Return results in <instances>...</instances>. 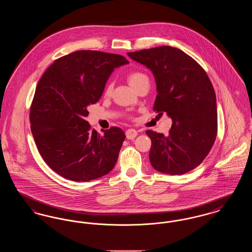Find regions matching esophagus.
I'll use <instances>...</instances> for the list:
<instances>
[{"instance_id": "esophagus-1", "label": "esophagus", "mask_w": 252, "mask_h": 252, "mask_svg": "<svg viewBox=\"0 0 252 252\" xmlns=\"http://www.w3.org/2000/svg\"><path fill=\"white\" fill-rule=\"evenodd\" d=\"M137 135H138V132L136 131L135 129H133V128L127 129V130L126 131V138H127L128 140H133V139H135Z\"/></svg>"}]
</instances>
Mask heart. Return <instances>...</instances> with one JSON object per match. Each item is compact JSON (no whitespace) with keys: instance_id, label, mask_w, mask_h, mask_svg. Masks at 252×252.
<instances>
[{"instance_id":"heart-1","label":"heart","mask_w":252,"mask_h":252,"mask_svg":"<svg viewBox=\"0 0 252 252\" xmlns=\"http://www.w3.org/2000/svg\"><path fill=\"white\" fill-rule=\"evenodd\" d=\"M126 79H127L128 83H129V85L131 86L134 90L138 86H140V85L144 83V82H149L148 77H147L146 74H144V72H137V71L129 72L126 75ZM111 91H112V84L111 83H108V84L106 85V87H105L104 94L106 96L110 95Z\"/></svg>"}]
</instances>
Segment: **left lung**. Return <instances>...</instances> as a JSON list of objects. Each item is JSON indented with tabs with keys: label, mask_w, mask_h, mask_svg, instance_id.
Masks as SVG:
<instances>
[{
	"label": "left lung",
	"mask_w": 252,
	"mask_h": 252,
	"mask_svg": "<svg viewBox=\"0 0 252 252\" xmlns=\"http://www.w3.org/2000/svg\"><path fill=\"white\" fill-rule=\"evenodd\" d=\"M153 72L157 85L154 111L173 121L169 135L147 130L150 163L157 171L182 175L197 167L217 134L214 87L203 68L180 49L160 46L127 53Z\"/></svg>",
	"instance_id": "obj_1"
}]
</instances>
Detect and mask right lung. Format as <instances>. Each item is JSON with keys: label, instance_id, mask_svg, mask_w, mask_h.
Wrapping results in <instances>:
<instances>
[{"label": "right lung", "instance_id": "add662e5", "mask_svg": "<svg viewBox=\"0 0 252 252\" xmlns=\"http://www.w3.org/2000/svg\"><path fill=\"white\" fill-rule=\"evenodd\" d=\"M125 57L82 50L55 62L38 81L30 108L31 131L49 167L67 180L85 182L108 174L116 164L125 132L113 126L99 134L85 120Z\"/></svg>", "mask_w": 252, "mask_h": 252}]
</instances>
